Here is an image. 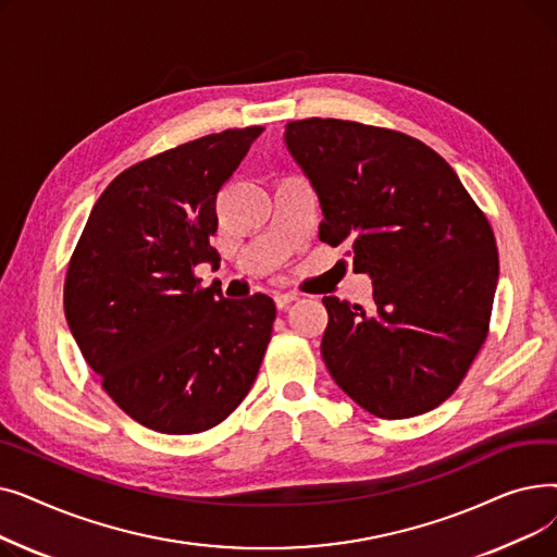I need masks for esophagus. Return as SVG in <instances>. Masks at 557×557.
Here are the masks:
<instances>
[{"label":"esophagus","mask_w":557,"mask_h":557,"mask_svg":"<svg viewBox=\"0 0 557 557\" xmlns=\"http://www.w3.org/2000/svg\"><path fill=\"white\" fill-rule=\"evenodd\" d=\"M294 300H298V294H294V290H288V294H275V305H277V309L288 307Z\"/></svg>","instance_id":"1"}]
</instances>
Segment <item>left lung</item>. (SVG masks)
I'll return each mask as SVG.
<instances>
[{"label":"left lung","instance_id":"left-lung-1","mask_svg":"<svg viewBox=\"0 0 557 557\" xmlns=\"http://www.w3.org/2000/svg\"><path fill=\"white\" fill-rule=\"evenodd\" d=\"M286 146L320 198V242L372 277V311L323 298L320 355L368 413L433 411L470 372L490 332L499 252L456 171L420 139L347 120H298Z\"/></svg>","mask_w":557,"mask_h":557}]
</instances>
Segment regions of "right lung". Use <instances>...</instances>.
Listing matches in <instances>:
<instances>
[{
    "instance_id": "1",
    "label": "right lung",
    "mask_w": 557,
    "mask_h": 557,
    "mask_svg": "<svg viewBox=\"0 0 557 557\" xmlns=\"http://www.w3.org/2000/svg\"><path fill=\"white\" fill-rule=\"evenodd\" d=\"M261 126L227 128L146 158L106 187L70 257L63 305L108 397L146 429L221 424L252 388L275 302L225 300L196 267L216 261V196Z\"/></svg>"
}]
</instances>
